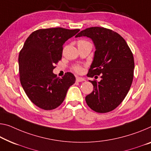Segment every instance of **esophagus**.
Listing matches in <instances>:
<instances>
[{
  "instance_id": "esophagus-1",
  "label": "esophagus",
  "mask_w": 151,
  "mask_h": 151,
  "mask_svg": "<svg viewBox=\"0 0 151 151\" xmlns=\"http://www.w3.org/2000/svg\"><path fill=\"white\" fill-rule=\"evenodd\" d=\"M76 81L78 82H83V81H85V79L83 78H80V77H77L76 78Z\"/></svg>"
}]
</instances>
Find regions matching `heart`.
<instances>
[{
  "label": "heart",
  "instance_id": "b5f03b06",
  "mask_svg": "<svg viewBox=\"0 0 151 151\" xmlns=\"http://www.w3.org/2000/svg\"><path fill=\"white\" fill-rule=\"evenodd\" d=\"M86 42H86V41H85V40H80V41H79V42L78 43H86ZM74 70H75L76 72H78V73H80V72H82V68H81L80 66H76L75 68H74Z\"/></svg>",
  "mask_w": 151,
  "mask_h": 151
}]
</instances>
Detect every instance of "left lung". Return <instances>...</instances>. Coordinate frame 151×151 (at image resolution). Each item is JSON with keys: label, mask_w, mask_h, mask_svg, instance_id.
<instances>
[{"label": "left lung", "mask_w": 151, "mask_h": 151, "mask_svg": "<svg viewBox=\"0 0 151 151\" xmlns=\"http://www.w3.org/2000/svg\"><path fill=\"white\" fill-rule=\"evenodd\" d=\"M86 36L93 42V61L87 76L100 82L90 81L94 90L86 96L89 107L97 113H107L119 106L130 88L134 77V61L130 48L122 37L101 27L83 29L76 38Z\"/></svg>", "instance_id": "1"}]
</instances>
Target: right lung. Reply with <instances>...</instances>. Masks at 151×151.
Here are the masks:
<instances>
[{
    "label": "right lung",
    "mask_w": 151,
    "mask_h": 151,
    "mask_svg": "<svg viewBox=\"0 0 151 151\" xmlns=\"http://www.w3.org/2000/svg\"><path fill=\"white\" fill-rule=\"evenodd\" d=\"M79 31L62 27L38 29L29 36L19 52L21 84L30 101L42 109L58 107L76 82L73 73L59 78L52 71L61 59L63 45Z\"/></svg>",
    "instance_id": "obj_1"
}]
</instances>
